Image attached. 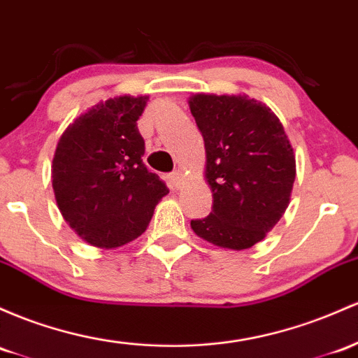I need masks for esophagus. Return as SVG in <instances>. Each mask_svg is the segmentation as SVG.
I'll return each mask as SVG.
<instances>
[{"instance_id": "obj_1", "label": "esophagus", "mask_w": 358, "mask_h": 358, "mask_svg": "<svg viewBox=\"0 0 358 358\" xmlns=\"http://www.w3.org/2000/svg\"><path fill=\"white\" fill-rule=\"evenodd\" d=\"M170 183H171V187H175V188L182 187V183H183L182 171H173L170 175Z\"/></svg>"}]
</instances>
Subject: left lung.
Listing matches in <instances>:
<instances>
[{
    "instance_id": "obj_1",
    "label": "left lung",
    "mask_w": 358,
    "mask_h": 358,
    "mask_svg": "<svg viewBox=\"0 0 358 358\" xmlns=\"http://www.w3.org/2000/svg\"><path fill=\"white\" fill-rule=\"evenodd\" d=\"M190 112L206 143L212 212L190 222L215 246L246 250L280 221L296 180V158L277 115L246 96L194 95Z\"/></svg>"
}]
</instances>
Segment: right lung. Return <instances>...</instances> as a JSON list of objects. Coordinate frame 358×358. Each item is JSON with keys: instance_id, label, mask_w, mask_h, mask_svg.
Segmentation results:
<instances>
[{"instance_id": "right-lung-1", "label": "right lung", "mask_w": 358, "mask_h": 358, "mask_svg": "<svg viewBox=\"0 0 358 358\" xmlns=\"http://www.w3.org/2000/svg\"><path fill=\"white\" fill-rule=\"evenodd\" d=\"M148 96H117L78 117L59 139L52 187L66 222L90 245L117 248L146 231L168 187L143 163L137 129Z\"/></svg>"}]
</instances>
